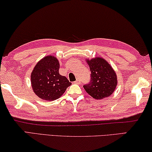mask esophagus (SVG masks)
<instances>
[{"label":"esophagus","mask_w":152,"mask_h":152,"mask_svg":"<svg viewBox=\"0 0 152 152\" xmlns=\"http://www.w3.org/2000/svg\"><path fill=\"white\" fill-rule=\"evenodd\" d=\"M80 79H77V80L75 81V82H74V83H76V84H78V85H79V84H80Z\"/></svg>","instance_id":"1"}]
</instances>
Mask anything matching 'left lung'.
Masks as SVG:
<instances>
[{
	"label": "left lung",
	"mask_w": 152,
	"mask_h": 152,
	"mask_svg": "<svg viewBox=\"0 0 152 152\" xmlns=\"http://www.w3.org/2000/svg\"><path fill=\"white\" fill-rule=\"evenodd\" d=\"M90 67L91 80L83 86L88 95L96 99L110 96L117 86L115 72L105 59L101 57L87 59Z\"/></svg>",
	"instance_id": "8db88e82"
}]
</instances>
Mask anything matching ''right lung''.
<instances>
[{"mask_svg":"<svg viewBox=\"0 0 152 152\" xmlns=\"http://www.w3.org/2000/svg\"><path fill=\"white\" fill-rule=\"evenodd\" d=\"M59 68V61L52 55L44 57L34 68L31 74L32 87L42 99H57L72 85L66 76L60 75Z\"/></svg>","mask_w":152,"mask_h":152,"instance_id":"add662e5","label":"right lung"}]
</instances>
